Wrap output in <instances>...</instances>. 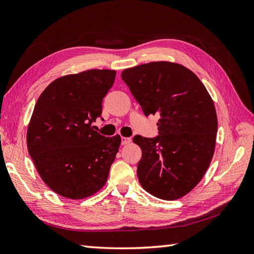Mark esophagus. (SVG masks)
Returning a JSON list of instances; mask_svg holds the SVG:
<instances>
[{
  "label": "esophagus",
  "instance_id": "1",
  "mask_svg": "<svg viewBox=\"0 0 254 254\" xmlns=\"http://www.w3.org/2000/svg\"><path fill=\"white\" fill-rule=\"evenodd\" d=\"M131 142H132L131 137H122V141H121L122 145H127V144H130Z\"/></svg>",
  "mask_w": 254,
  "mask_h": 254
}]
</instances>
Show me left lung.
Instances as JSON below:
<instances>
[{
    "label": "left lung",
    "mask_w": 254,
    "mask_h": 254,
    "mask_svg": "<svg viewBox=\"0 0 254 254\" xmlns=\"http://www.w3.org/2000/svg\"><path fill=\"white\" fill-rule=\"evenodd\" d=\"M145 116L159 115L158 134L135 135L142 149L137 177L144 190L172 201L201 181L213 158L217 133L214 102L201 80L178 63L159 61L121 74Z\"/></svg>",
    "instance_id": "8db88e82"
}]
</instances>
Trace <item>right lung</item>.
Masks as SVG:
<instances>
[{
	"instance_id": "1",
	"label": "right lung",
	"mask_w": 254,
	"mask_h": 254,
	"mask_svg": "<svg viewBox=\"0 0 254 254\" xmlns=\"http://www.w3.org/2000/svg\"><path fill=\"white\" fill-rule=\"evenodd\" d=\"M116 71L88 69L59 77L42 91L27 130V147L38 174L63 197L91 196L106 185L121 144L91 126Z\"/></svg>"
}]
</instances>
